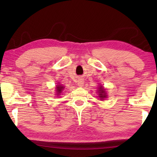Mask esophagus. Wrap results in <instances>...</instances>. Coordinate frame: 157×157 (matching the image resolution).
<instances>
[{
    "label": "esophagus",
    "instance_id": "1",
    "mask_svg": "<svg viewBox=\"0 0 157 157\" xmlns=\"http://www.w3.org/2000/svg\"><path fill=\"white\" fill-rule=\"evenodd\" d=\"M77 84H78V86L82 87L83 84H84V81H83V79H79V80L78 81V83H77Z\"/></svg>",
    "mask_w": 157,
    "mask_h": 157
}]
</instances>
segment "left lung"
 <instances>
[{
	"mask_svg": "<svg viewBox=\"0 0 157 157\" xmlns=\"http://www.w3.org/2000/svg\"><path fill=\"white\" fill-rule=\"evenodd\" d=\"M98 97L101 98V100H104V98L107 97L106 92L105 91L104 88H103L102 86H100L98 87Z\"/></svg>",
	"mask_w": 157,
	"mask_h": 157,
	"instance_id": "1",
	"label": "left lung"
}]
</instances>
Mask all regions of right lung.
Returning <instances> with one entry per match:
<instances>
[{
	"instance_id": "right-lung-1",
	"label": "right lung",
	"mask_w": 157,
	"mask_h": 157,
	"mask_svg": "<svg viewBox=\"0 0 157 157\" xmlns=\"http://www.w3.org/2000/svg\"><path fill=\"white\" fill-rule=\"evenodd\" d=\"M64 89L63 86L61 85H57L56 87V95H60L61 94V92L63 91V90Z\"/></svg>"
}]
</instances>
